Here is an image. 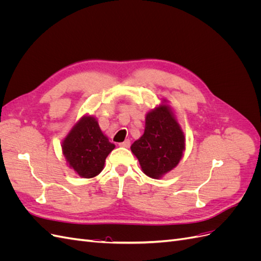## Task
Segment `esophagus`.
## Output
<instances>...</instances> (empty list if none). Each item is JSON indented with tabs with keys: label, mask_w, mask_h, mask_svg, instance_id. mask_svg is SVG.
Masks as SVG:
<instances>
[{
	"label": "esophagus",
	"mask_w": 261,
	"mask_h": 261,
	"mask_svg": "<svg viewBox=\"0 0 261 261\" xmlns=\"http://www.w3.org/2000/svg\"><path fill=\"white\" fill-rule=\"evenodd\" d=\"M118 146H120V147H124V148H128V147L130 146V141H129V139H126L125 141H123V143L118 144Z\"/></svg>",
	"instance_id": "obj_1"
}]
</instances>
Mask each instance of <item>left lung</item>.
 Instances as JSON below:
<instances>
[{"label": "left lung", "instance_id": "8db88e82", "mask_svg": "<svg viewBox=\"0 0 261 261\" xmlns=\"http://www.w3.org/2000/svg\"><path fill=\"white\" fill-rule=\"evenodd\" d=\"M130 150L145 174L155 179L179 163L185 150V136L165 102L146 114L144 135L132 145Z\"/></svg>", "mask_w": 261, "mask_h": 261}]
</instances>
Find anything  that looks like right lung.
Masks as SVG:
<instances>
[{
	"label": "right lung",
	"mask_w": 261,
	"mask_h": 261,
	"mask_svg": "<svg viewBox=\"0 0 261 261\" xmlns=\"http://www.w3.org/2000/svg\"><path fill=\"white\" fill-rule=\"evenodd\" d=\"M115 145L109 141L92 115L78 121L62 143V151L69 168L84 178L97 176Z\"/></svg>",
	"instance_id": "obj_1"
}]
</instances>
